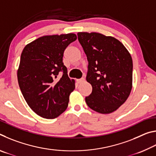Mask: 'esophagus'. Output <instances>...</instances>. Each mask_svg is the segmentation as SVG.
<instances>
[{
	"instance_id": "obj_1",
	"label": "esophagus",
	"mask_w": 156,
	"mask_h": 156,
	"mask_svg": "<svg viewBox=\"0 0 156 156\" xmlns=\"http://www.w3.org/2000/svg\"><path fill=\"white\" fill-rule=\"evenodd\" d=\"M76 81H77V83L78 84H80V83H83V82L84 81V78H80V79H77V80H76Z\"/></svg>"
}]
</instances>
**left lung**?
<instances>
[{
	"label": "left lung",
	"mask_w": 156,
	"mask_h": 156,
	"mask_svg": "<svg viewBox=\"0 0 156 156\" xmlns=\"http://www.w3.org/2000/svg\"><path fill=\"white\" fill-rule=\"evenodd\" d=\"M78 39L87 60V81L92 92L87 105L96 112L112 113L125 103L132 89L133 61L123 44L96 32H78Z\"/></svg>",
	"instance_id": "left-lung-1"
}]
</instances>
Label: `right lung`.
<instances>
[{
  "instance_id": "obj_1",
  "label": "right lung",
  "mask_w": 156,
  "mask_h": 156,
  "mask_svg": "<svg viewBox=\"0 0 156 156\" xmlns=\"http://www.w3.org/2000/svg\"><path fill=\"white\" fill-rule=\"evenodd\" d=\"M76 39L72 33L44 36L23 50L17 72L18 84L27 105L42 118L54 119L67 108L75 81L68 77L62 57L65 49ZM60 71L63 74L58 80Z\"/></svg>"
}]
</instances>
